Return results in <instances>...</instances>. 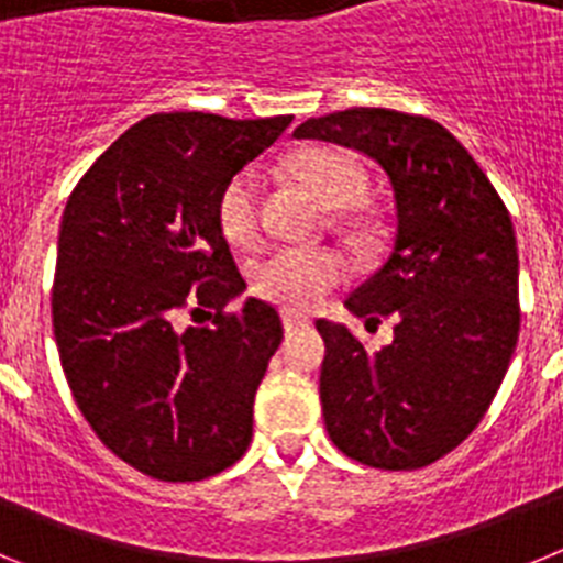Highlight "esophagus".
Masks as SVG:
<instances>
[{"mask_svg": "<svg viewBox=\"0 0 563 563\" xmlns=\"http://www.w3.org/2000/svg\"><path fill=\"white\" fill-rule=\"evenodd\" d=\"M282 324H285V332H298V330H305V327H310V318L285 310L282 312Z\"/></svg>", "mask_w": 563, "mask_h": 563, "instance_id": "esophagus-1", "label": "esophagus"}]
</instances>
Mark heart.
<instances>
[{
    "label": "heart",
    "instance_id": "b5f03b06",
    "mask_svg": "<svg viewBox=\"0 0 563 563\" xmlns=\"http://www.w3.org/2000/svg\"><path fill=\"white\" fill-rule=\"evenodd\" d=\"M290 172L330 208H350L366 194L363 166L338 148H307L292 157ZM217 220L233 247H253L262 239V177L256 168H242L225 183ZM346 273V258L327 247H278L253 267V290L285 310L307 312L341 287Z\"/></svg>",
    "mask_w": 563,
    "mask_h": 563
}]
</instances>
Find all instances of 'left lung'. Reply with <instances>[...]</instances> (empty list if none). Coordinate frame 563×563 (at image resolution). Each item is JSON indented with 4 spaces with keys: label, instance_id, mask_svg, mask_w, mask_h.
<instances>
[{
    "label": "left lung",
    "instance_id": "8db88e82",
    "mask_svg": "<svg viewBox=\"0 0 563 563\" xmlns=\"http://www.w3.org/2000/svg\"><path fill=\"white\" fill-rule=\"evenodd\" d=\"M298 141L366 154L395 194V245L343 305L366 327L395 318V341L366 350L343 324L327 343L321 409L338 451L383 471H415L479 426L519 341V251L505 202L445 126L355 107L310 118Z\"/></svg>",
    "mask_w": 563,
    "mask_h": 563
}]
</instances>
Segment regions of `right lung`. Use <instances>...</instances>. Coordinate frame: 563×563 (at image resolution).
Segmentation results:
<instances>
[{
    "label": "right lung",
    "instance_id": "add662e5",
    "mask_svg": "<svg viewBox=\"0 0 563 563\" xmlns=\"http://www.w3.org/2000/svg\"><path fill=\"white\" fill-rule=\"evenodd\" d=\"M290 121L148 114L69 194L53 282L58 357L98 440L152 479H208L251 445L253 397L285 330L258 298L225 312L245 278L217 202ZM183 311L212 324L183 328Z\"/></svg>",
    "mask_w": 563,
    "mask_h": 563
}]
</instances>
